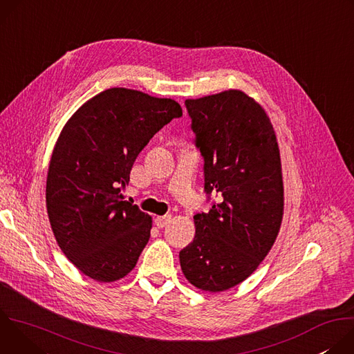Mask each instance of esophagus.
<instances>
[{"label": "esophagus", "instance_id": "esophagus-1", "mask_svg": "<svg viewBox=\"0 0 354 354\" xmlns=\"http://www.w3.org/2000/svg\"><path fill=\"white\" fill-rule=\"evenodd\" d=\"M172 217L171 216H158L156 217V224L158 228H164L165 225H168L171 223Z\"/></svg>", "mask_w": 354, "mask_h": 354}]
</instances>
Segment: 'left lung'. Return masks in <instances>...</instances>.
<instances>
[{
	"mask_svg": "<svg viewBox=\"0 0 354 354\" xmlns=\"http://www.w3.org/2000/svg\"><path fill=\"white\" fill-rule=\"evenodd\" d=\"M185 105L205 158V189L218 200L193 217L194 239L179 261L190 284L218 292L254 273L279 235L280 149L265 109L239 89L186 99Z\"/></svg>",
	"mask_w": 354,
	"mask_h": 354,
	"instance_id": "1",
	"label": "left lung"
}]
</instances>
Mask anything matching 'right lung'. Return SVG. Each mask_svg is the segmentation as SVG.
Wrapping results in <instances>:
<instances>
[{
	"label": "right lung",
	"mask_w": 354,
	"mask_h": 354,
	"mask_svg": "<svg viewBox=\"0 0 354 354\" xmlns=\"http://www.w3.org/2000/svg\"><path fill=\"white\" fill-rule=\"evenodd\" d=\"M180 116L171 97L109 88L64 124L50 158L46 207L63 254L89 279L112 283L134 269L153 218L120 190L141 149Z\"/></svg>",
	"instance_id": "add662e5"
}]
</instances>
